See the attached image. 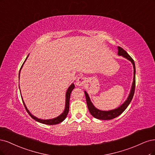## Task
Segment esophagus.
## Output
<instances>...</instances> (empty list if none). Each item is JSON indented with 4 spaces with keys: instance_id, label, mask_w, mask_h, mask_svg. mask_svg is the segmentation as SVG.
<instances>
[{
    "instance_id": "1",
    "label": "esophagus",
    "mask_w": 155,
    "mask_h": 155,
    "mask_svg": "<svg viewBox=\"0 0 155 155\" xmlns=\"http://www.w3.org/2000/svg\"><path fill=\"white\" fill-rule=\"evenodd\" d=\"M86 79L82 76H81L77 78V81H76V85L78 86H82L86 84Z\"/></svg>"
}]
</instances>
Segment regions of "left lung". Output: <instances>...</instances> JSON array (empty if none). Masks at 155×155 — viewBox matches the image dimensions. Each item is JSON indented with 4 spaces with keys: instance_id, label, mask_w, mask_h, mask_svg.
I'll use <instances>...</instances> for the list:
<instances>
[{
    "instance_id": "obj_1",
    "label": "left lung",
    "mask_w": 155,
    "mask_h": 155,
    "mask_svg": "<svg viewBox=\"0 0 155 155\" xmlns=\"http://www.w3.org/2000/svg\"><path fill=\"white\" fill-rule=\"evenodd\" d=\"M118 54L119 56H122L123 57L127 58L129 61H131V62L133 64V69H134V73H133L134 75H133V82L132 84L130 93H129L126 101H125L124 104H122L120 107H117V109H113V110L102 111V110H99V109H98L97 108H96L94 106V105L92 104L87 93L85 91L84 93H85V95H86L87 105V107L89 111V113H91V114L93 117L99 120H111L118 117L120 114H121L125 110H126V109L127 107L129 104H130L131 101H132L133 95H134V89H135V73H136L134 62L133 61V59L129 55V54L125 51L124 49H122V48L119 46L118 47Z\"/></svg>"
}]
</instances>
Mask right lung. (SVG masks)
Segmentation results:
<instances>
[{"instance_id": "add662e5", "label": "right lung", "mask_w": 155, "mask_h": 155, "mask_svg": "<svg viewBox=\"0 0 155 155\" xmlns=\"http://www.w3.org/2000/svg\"><path fill=\"white\" fill-rule=\"evenodd\" d=\"M28 57H26V60H25V61L24 62L23 64L22 65V66L21 68V69H20V71H19V75L18 77H20V72H21V69L23 66V65L24 64V62H26V59L28 58ZM74 88V84H72L70 86H69L68 89V90L66 91V104H65V109H64V111H63V113L61 114V115H59L58 117L54 118H53V119H49V120H42V119H40V118H37L36 117L33 116V114L29 111V110L28 109L27 107L26 106V104H24V101H23V98L22 97V102H23V104H24V106L25 107V108H26V110L27 111L28 113L30 115V117L33 118L34 120H35L36 121L40 122V123H42V124H48V125H55V124H59L62 122V121H64L65 118H66L68 114V112H69V99H70V95H71V91H73V89ZM20 91H21V90H20Z\"/></svg>"}]
</instances>
